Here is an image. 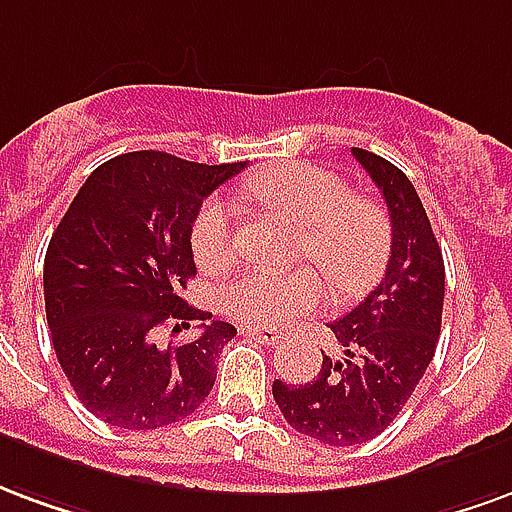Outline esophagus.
<instances>
[{
  "label": "esophagus",
  "mask_w": 512,
  "mask_h": 512,
  "mask_svg": "<svg viewBox=\"0 0 512 512\" xmlns=\"http://www.w3.org/2000/svg\"><path fill=\"white\" fill-rule=\"evenodd\" d=\"M240 333L248 335V338H256L259 343H267V346H275V343L281 341V333H278V330H270V327H256V324H242Z\"/></svg>",
  "instance_id": "1"
}]
</instances>
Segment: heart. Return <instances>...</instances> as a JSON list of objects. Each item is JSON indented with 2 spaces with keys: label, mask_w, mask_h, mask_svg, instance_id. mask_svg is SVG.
I'll return each mask as SVG.
<instances>
[{
  "label": "heart",
  "mask_w": 512,
  "mask_h": 512,
  "mask_svg": "<svg viewBox=\"0 0 512 512\" xmlns=\"http://www.w3.org/2000/svg\"><path fill=\"white\" fill-rule=\"evenodd\" d=\"M245 190L264 210L300 229L297 256L311 259L338 294H357L376 281L390 251V218L379 201L357 196L333 171L283 163L253 174ZM190 248L201 270H220L237 253L234 210L210 199L190 226ZM327 286L313 270H248L223 286V311L256 324L281 327L319 311Z\"/></svg>",
  "instance_id": "1"
}]
</instances>
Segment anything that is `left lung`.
I'll return each mask as SVG.
<instances>
[{
	"instance_id": "1",
	"label": "left lung",
	"mask_w": 512,
	"mask_h": 512,
	"mask_svg": "<svg viewBox=\"0 0 512 512\" xmlns=\"http://www.w3.org/2000/svg\"><path fill=\"white\" fill-rule=\"evenodd\" d=\"M352 155L382 190L393 223L384 278L330 324L343 360L324 354L311 382L272 384L286 423L333 447L363 445L398 417L434 360L445 302L442 248L409 177L368 149Z\"/></svg>"
}]
</instances>
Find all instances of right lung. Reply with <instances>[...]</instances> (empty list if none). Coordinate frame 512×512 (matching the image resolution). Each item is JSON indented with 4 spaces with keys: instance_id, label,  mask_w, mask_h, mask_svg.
Returning <instances> with one entry per match:
<instances>
[{
    "instance_id": "obj_1",
    "label": "right lung",
    "mask_w": 512,
    "mask_h": 512,
    "mask_svg": "<svg viewBox=\"0 0 512 512\" xmlns=\"http://www.w3.org/2000/svg\"><path fill=\"white\" fill-rule=\"evenodd\" d=\"M242 169L128 152L92 171L59 220L43 267L51 343L78 401L108 425L163 428L210 395L237 330L182 300L196 275L190 226L201 201ZM190 323L200 325L193 342L157 343L160 329Z\"/></svg>"
}]
</instances>
